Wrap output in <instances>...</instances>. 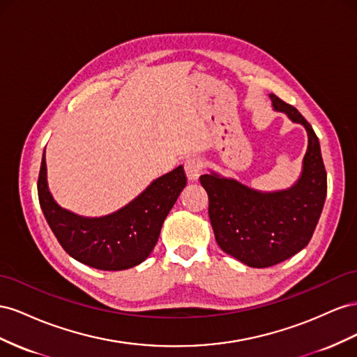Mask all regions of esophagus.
<instances>
[{"instance_id":"esophagus-1","label":"esophagus","mask_w":357,"mask_h":357,"mask_svg":"<svg viewBox=\"0 0 357 357\" xmlns=\"http://www.w3.org/2000/svg\"><path fill=\"white\" fill-rule=\"evenodd\" d=\"M202 161L199 158H187L184 162V169H185V175L187 178L195 182L199 179L200 173H202Z\"/></svg>"}]
</instances>
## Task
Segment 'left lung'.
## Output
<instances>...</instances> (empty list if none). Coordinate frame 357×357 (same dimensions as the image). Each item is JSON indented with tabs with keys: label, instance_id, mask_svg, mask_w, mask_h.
Returning a JSON list of instances; mask_svg holds the SVG:
<instances>
[{
	"label": "left lung",
	"instance_id": "1",
	"mask_svg": "<svg viewBox=\"0 0 357 357\" xmlns=\"http://www.w3.org/2000/svg\"><path fill=\"white\" fill-rule=\"evenodd\" d=\"M308 135L299 179L286 190L259 191L217 172L200 176L209 197V218L220 248L250 268H269L308 245L328 191L319 137L296 107L269 94Z\"/></svg>",
	"mask_w": 357,
	"mask_h": 357
}]
</instances>
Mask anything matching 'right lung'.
I'll use <instances>...</instances> for the list:
<instances>
[{
	"instance_id": "1",
	"label": "right lung",
	"mask_w": 357,
	"mask_h": 357,
	"mask_svg": "<svg viewBox=\"0 0 357 357\" xmlns=\"http://www.w3.org/2000/svg\"><path fill=\"white\" fill-rule=\"evenodd\" d=\"M187 185L184 167L166 173L116 212L82 217L61 208L47 187L43 154L37 182L40 206L54 235L68 256L100 271H124L148 259L167 213Z\"/></svg>"
}]
</instances>
